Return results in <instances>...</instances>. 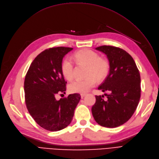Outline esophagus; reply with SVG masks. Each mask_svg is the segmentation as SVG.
I'll return each instance as SVG.
<instances>
[{"label": "esophagus", "instance_id": "esophagus-1", "mask_svg": "<svg viewBox=\"0 0 159 159\" xmlns=\"http://www.w3.org/2000/svg\"><path fill=\"white\" fill-rule=\"evenodd\" d=\"M80 95H81V98H84L86 96V94H85V93H84H84H82V94H81Z\"/></svg>", "mask_w": 159, "mask_h": 159}]
</instances>
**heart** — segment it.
<instances>
[{
	"mask_svg": "<svg viewBox=\"0 0 159 159\" xmlns=\"http://www.w3.org/2000/svg\"><path fill=\"white\" fill-rule=\"evenodd\" d=\"M74 58L81 64L87 66L84 80H76L68 85V89L73 93H85L96 84L98 81L104 80L109 73L110 64L106 59L100 58V55L94 51L84 49L74 54ZM61 71L64 77L68 81L74 78V64L70 58L63 60L61 65Z\"/></svg>",
	"mask_w": 159,
	"mask_h": 159,
	"instance_id": "b5f03b06",
	"label": "heart"
}]
</instances>
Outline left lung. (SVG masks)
Returning a JSON list of instances; mask_svg holds the SVG:
<instances>
[{
	"label": "left lung",
	"instance_id": "obj_1",
	"mask_svg": "<svg viewBox=\"0 0 159 159\" xmlns=\"http://www.w3.org/2000/svg\"><path fill=\"white\" fill-rule=\"evenodd\" d=\"M107 55L110 72L98 88L109 91L107 100L95 96L92 113L96 122L107 128H115L129 120L137 108L141 94L140 74L133 58L126 51L111 46L96 48Z\"/></svg>",
	"mask_w": 159,
	"mask_h": 159
}]
</instances>
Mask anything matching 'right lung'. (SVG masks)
Returning <instances> with one entry per match:
<instances>
[{
    "instance_id": "right-lung-1",
    "label": "right lung",
    "mask_w": 159,
    "mask_h": 159,
    "mask_svg": "<svg viewBox=\"0 0 159 159\" xmlns=\"http://www.w3.org/2000/svg\"><path fill=\"white\" fill-rule=\"evenodd\" d=\"M72 48L57 47L44 50L32 62L24 81L25 99L30 115L43 129L58 131L70 124L81 98L74 93L55 99L65 93L66 81L61 71L62 59Z\"/></svg>"
}]
</instances>
